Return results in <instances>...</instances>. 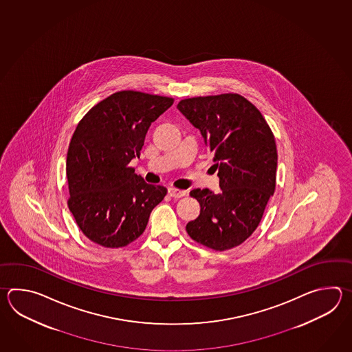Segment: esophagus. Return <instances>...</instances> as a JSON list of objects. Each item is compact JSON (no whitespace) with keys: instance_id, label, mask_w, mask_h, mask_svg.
Here are the masks:
<instances>
[{"instance_id":"34e87169","label":"esophagus","mask_w":352,"mask_h":352,"mask_svg":"<svg viewBox=\"0 0 352 352\" xmlns=\"http://www.w3.org/2000/svg\"><path fill=\"white\" fill-rule=\"evenodd\" d=\"M168 195L173 197V199H179V197H184L185 195H186V191H184V190H177V188H173V187H170L168 188Z\"/></svg>"}]
</instances>
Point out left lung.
<instances>
[{"label":"left lung","instance_id":"1","mask_svg":"<svg viewBox=\"0 0 352 352\" xmlns=\"http://www.w3.org/2000/svg\"><path fill=\"white\" fill-rule=\"evenodd\" d=\"M177 109L214 153L220 194L195 188L200 215L187 223L195 241L214 250L241 244L254 232L276 190L277 146L262 113L239 94L188 98Z\"/></svg>","mask_w":352,"mask_h":352}]
</instances>
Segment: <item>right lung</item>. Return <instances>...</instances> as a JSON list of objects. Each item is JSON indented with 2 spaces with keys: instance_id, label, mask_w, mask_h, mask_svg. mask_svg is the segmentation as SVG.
Instances as JSON below:
<instances>
[{
  "instance_id": "add662e5",
  "label": "right lung",
  "mask_w": 352,
  "mask_h": 352,
  "mask_svg": "<svg viewBox=\"0 0 352 352\" xmlns=\"http://www.w3.org/2000/svg\"><path fill=\"white\" fill-rule=\"evenodd\" d=\"M173 104V98L122 90L76 126L67 155V206L88 239L126 247L144 232L167 188L144 182L128 164L140 158L151 123Z\"/></svg>"
}]
</instances>
